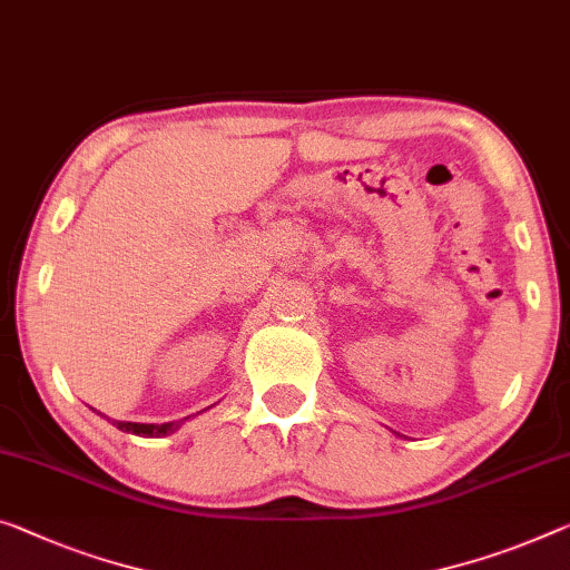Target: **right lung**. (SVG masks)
<instances>
[{
  "label": "right lung",
  "instance_id": "add662e5",
  "mask_svg": "<svg viewBox=\"0 0 570 570\" xmlns=\"http://www.w3.org/2000/svg\"><path fill=\"white\" fill-rule=\"evenodd\" d=\"M214 407V405H212ZM101 415V413H99ZM107 417V415H104ZM190 417V415H188ZM183 417V420H188ZM183 420H173V423H127V420H111V425H117L119 431L125 433H132V435H142V438H163V435H170L178 431V428L183 425Z\"/></svg>",
  "mask_w": 570,
  "mask_h": 570
}]
</instances>
